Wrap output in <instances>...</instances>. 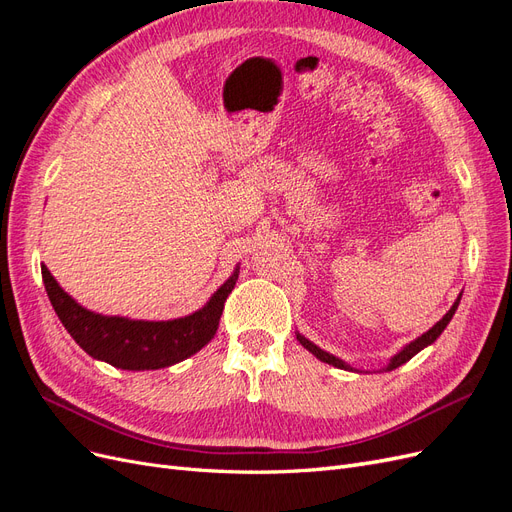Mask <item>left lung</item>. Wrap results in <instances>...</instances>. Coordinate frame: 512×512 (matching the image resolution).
<instances>
[{"mask_svg": "<svg viewBox=\"0 0 512 512\" xmlns=\"http://www.w3.org/2000/svg\"><path fill=\"white\" fill-rule=\"evenodd\" d=\"M459 301L461 299H457L455 303H453V307L451 309H448V314L440 320V322H436V324H433V327L427 331V333H423L421 337H418V339H414V342L412 344H408L404 350H401L399 354H395L393 356V359H391V363L389 365H386V371H391V369H397L399 365H404V363H408L410 359H412V356L414 354H418V352H421L425 346H429V344H433V342H436V339L440 337V333L446 329V324L448 322H451V318H453V314H455V309H457V305H459ZM297 339H299V342H301V346L303 348H307L309 352H312L314 356H316V359H320L322 363H329V365H333V367H339V369H352L350 365H346L344 361H339L337 359V356H333V354H329V352H324V350H320L318 346H314L312 342H309V339H305L303 335H297Z\"/></svg>", "mask_w": 512, "mask_h": 512, "instance_id": "8db88e82", "label": "left lung"}]
</instances>
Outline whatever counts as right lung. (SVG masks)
<instances>
[{"label": "right lung", "instance_id": "add662e5", "mask_svg": "<svg viewBox=\"0 0 512 512\" xmlns=\"http://www.w3.org/2000/svg\"><path fill=\"white\" fill-rule=\"evenodd\" d=\"M237 277L239 269H235L211 301L192 316L166 322H145L89 312L61 290L49 269L42 265L46 294L74 342L94 359L130 371L175 365L209 344L218 331L224 303L235 288Z\"/></svg>", "mask_w": 512, "mask_h": 512}]
</instances>
